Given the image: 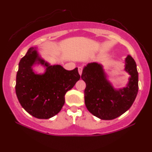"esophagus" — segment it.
Segmentation results:
<instances>
[{"mask_svg":"<svg viewBox=\"0 0 152 152\" xmlns=\"http://www.w3.org/2000/svg\"><path fill=\"white\" fill-rule=\"evenodd\" d=\"M78 71H79V73H80V75H81L82 73V71H83V68L81 67V66H80V67L78 68Z\"/></svg>","mask_w":152,"mask_h":152,"instance_id":"1","label":"esophagus"}]
</instances>
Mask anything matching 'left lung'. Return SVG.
I'll return each mask as SVG.
<instances>
[{
	"instance_id": "1",
	"label": "left lung",
	"mask_w": 152,
	"mask_h": 152,
	"mask_svg": "<svg viewBox=\"0 0 152 152\" xmlns=\"http://www.w3.org/2000/svg\"><path fill=\"white\" fill-rule=\"evenodd\" d=\"M124 70L130 75L126 87L116 90L107 80L100 64H88L83 69L86 83L85 104L88 111L102 120H113L129 109L138 91V73L134 59L128 55Z\"/></svg>"
}]
</instances>
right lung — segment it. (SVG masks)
I'll return each instance as SVG.
<instances>
[{
    "mask_svg": "<svg viewBox=\"0 0 152 152\" xmlns=\"http://www.w3.org/2000/svg\"><path fill=\"white\" fill-rule=\"evenodd\" d=\"M37 63L47 68L43 74H35L33 71L32 66ZM80 79L77 68L67 70L60 65L50 66L39 57L37 48H30L18 64L16 96L30 115L39 119H48L61 111L66 92Z\"/></svg>",
    "mask_w": 152,
    "mask_h": 152,
    "instance_id": "1",
    "label": "right lung"
}]
</instances>
